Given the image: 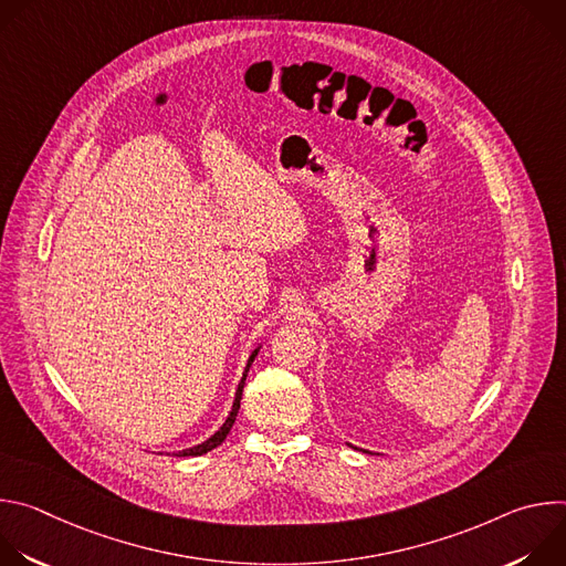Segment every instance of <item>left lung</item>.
I'll list each match as a JSON object with an SVG mask.
<instances>
[{
    "mask_svg": "<svg viewBox=\"0 0 566 566\" xmlns=\"http://www.w3.org/2000/svg\"><path fill=\"white\" fill-rule=\"evenodd\" d=\"M352 446V443H349ZM352 448H356V446H352ZM356 450H360V448H356ZM360 452H369V450H360Z\"/></svg>",
    "mask_w": 566,
    "mask_h": 566,
    "instance_id": "obj_1",
    "label": "left lung"
}]
</instances>
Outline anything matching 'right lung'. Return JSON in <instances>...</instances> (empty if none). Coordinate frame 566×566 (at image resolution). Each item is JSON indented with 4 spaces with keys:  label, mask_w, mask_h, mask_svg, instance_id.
I'll list each match as a JSON object with an SVG mask.
<instances>
[{
    "label": "right lung",
    "mask_w": 566,
    "mask_h": 566,
    "mask_svg": "<svg viewBox=\"0 0 566 566\" xmlns=\"http://www.w3.org/2000/svg\"><path fill=\"white\" fill-rule=\"evenodd\" d=\"M262 349V345L260 347H255L253 349V354L249 356V363H247V369H244V376H241V380H239V385H237V391H234V400H232V410H230V415H228V419L223 421V426L212 434V437H208L206 441H201L199 446H192V448H186V450H179V452H172V457H199V454H206V452H210L212 448H217L226 437H228V432H230V428H232V423H234V419H237V412H239V402H241V391H244V382H247V376H249V369H251V365H253V360H255V356H258V352Z\"/></svg>",
    "instance_id": "right-lung-1"
}]
</instances>
